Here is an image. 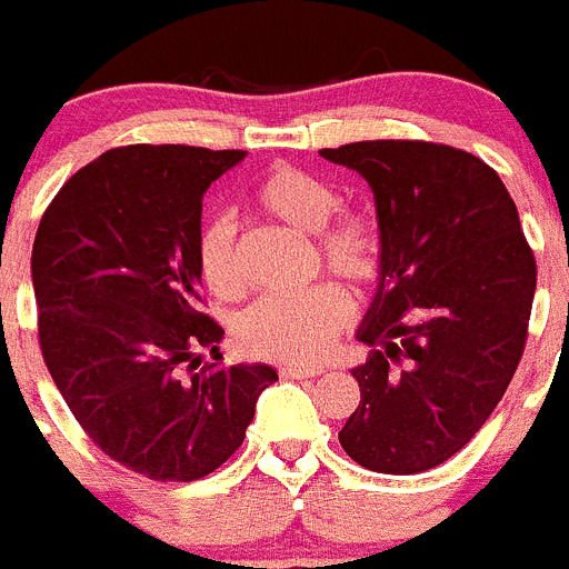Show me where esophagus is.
Segmentation results:
<instances>
[{
	"label": "esophagus",
	"instance_id": "obj_1",
	"mask_svg": "<svg viewBox=\"0 0 569 569\" xmlns=\"http://www.w3.org/2000/svg\"><path fill=\"white\" fill-rule=\"evenodd\" d=\"M320 373H323L320 368H303V365H284V368H279L282 379H315Z\"/></svg>",
	"mask_w": 569,
	"mask_h": 569
}]
</instances>
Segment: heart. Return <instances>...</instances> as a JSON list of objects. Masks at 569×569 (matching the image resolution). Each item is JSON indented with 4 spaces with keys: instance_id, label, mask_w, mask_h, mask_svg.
Here are the masks:
<instances>
[{
    "instance_id": "obj_1",
    "label": "heart",
    "mask_w": 569,
    "mask_h": 569,
    "mask_svg": "<svg viewBox=\"0 0 569 569\" xmlns=\"http://www.w3.org/2000/svg\"><path fill=\"white\" fill-rule=\"evenodd\" d=\"M249 204L257 216L312 234L318 262L351 284H373L385 266V238L370 212L340 207V193L329 179L277 162L254 182ZM199 273L207 290L221 301L246 292L243 262L234 229L216 218L199 238ZM351 320V298L340 284H318L296 296H268L240 318V342L254 357L273 362L312 365L329 353L331 342Z\"/></svg>"
}]
</instances>
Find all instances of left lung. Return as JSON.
I'll list each match as a JSON object with an SVG mask.
<instances>
[{"instance_id":"left-lung-1","label":"left lung","mask_w":569,"mask_h":569,"mask_svg":"<svg viewBox=\"0 0 569 569\" xmlns=\"http://www.w3.org/2000/svg\"><path fill=\"white\" fill-rule=\"evenodd\" d=\"M376 196L385 266L357 337L359 407L340 431L348 457L412 476L462 451L503 398L528 337L537 262L498 173L429 140L320 149Z\"/></svg>"}]
</instances>
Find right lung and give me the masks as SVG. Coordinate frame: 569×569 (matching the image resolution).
Masks as SVG:
<instances>
[{
    "instance_id": "1",
    "label": "right lung",
    "mask_w": 569,
    "mask_h": 569,
    "mask_svg": "<svg viewBox=\"0 0 569 569\" xmlns=\"http://www.w3.org/2000/svg\"><path fill=\"white\" fill-rule=\"evenodd\" d=\"M243 157L177 143L110 149L58 190L38 223L43 362L93 446L151 481L221 468L279 379L268 365L199 357L223 337L201 309V199Z\"/></svg>"
}]
</instances>
